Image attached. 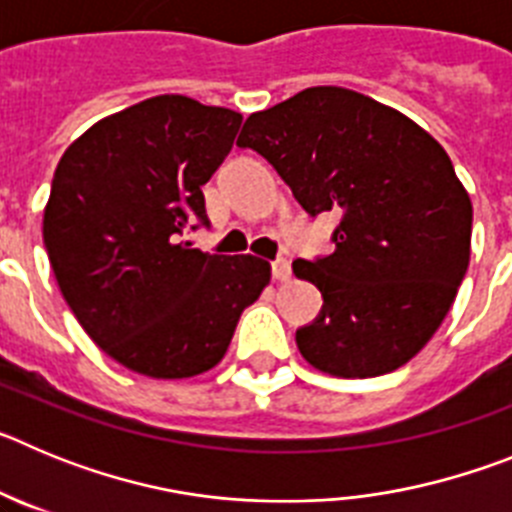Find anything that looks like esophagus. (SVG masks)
I'll return each instance as SVG.
<instances>
[{
  "mask_svg": "<svg viewBox=\"0 0 512 512\" xmlns=\"http://www.w3.org/2000/svg\"><path fill=\"white\" fill-rule=\"evenodd\" d=\"M271 274H274L277 282H287L289 274H292V266H289L287 259H277L274 264H271Z\"/></svg>",
  "mask_w": 512,
  "mask_h": 512,
  "instance_id": "1",
  "label": "esophagus"
}]
</instances>
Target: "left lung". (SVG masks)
Instances as JSON below:
<instances>
[{
	"label": "left lung",
	"mask_w": 512,
	"mask_h": 512,
	"mask_svg": "<svg viewBox=\"0 0 512 512\" xmlns=\"http://www.w3.org/2000/svg\"><path fill=\"white\" fill-rule=\"evenodd\" d=\"M238 146L269 161L310 217L333 212L336 251L297 259L323 310L297 330L333 377L395 372L454 305L472 246V202L449 153L410 117L343 87H310L253 112Z\"/></svg>",
	"instance_id": "1"
}]
</instances>
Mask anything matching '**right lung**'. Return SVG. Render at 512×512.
Returning <instances> with one entry per match:
<instances>
[{
	"instance_id": "obj_1",
	"label": "right lung",
	"mask_w": 512,
	"mask_h": 512,
	"mask_svg": "<svg viewBox=\"0 0 512 512\" xmlns=\"http://www.w3.org/2000/svg\"><path fill=\"white\" fill-rule=\"evenodd\" d=\"M243 115L161 94L104 117L53 174L43 243L87 336L130 372L202 374L223 359L269 261L189 248L205 194Z\"/></svg>"
}]
</instances>
